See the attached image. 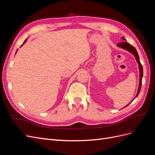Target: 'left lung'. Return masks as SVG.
I'll return each mask as SVG.
<instances>
[{
	"instance_id": "obj_1",
	"label": "left lung",
	"mask_w": 155,
	"mask_h": 155,
	"mask_svg": "<svg viewBox=\"0 0 155 155\" xmlns=\"http://www.w3.org/2000/svg\"><path fill=\"white\" fill-rule=\"evenodd\" d=\"M121 39H122L124 40V41H126V39H125V38L124 37H121ZM117 46H118V47H120V48H121L122 49H125V50L128 51H129L130 53L132 54L134 56V58H135L136 60H137V63H138V68H139V71H140L139 86H138V90L137 94V95H136V96H135V97H134V99H135V98L138 96V94H139V92H140V89H141V87H142V78H143V67H142V66L141 63H140V58H139V56H138L137 51V50H136V48L134 47L133 46L130 45V44L128 43H126V42H121V43H120L117 45ZM130 103H131V102H130ZM130 104H129L127 105H129ZM127 106H125V107H127Z\"/></svg>"
}]
</instances>
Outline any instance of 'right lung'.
Returning a JSON list of instances; mask_svg holds the SVG:
<instances>
[{"instance_id":"right-lung-1","label":"right lung","mask_w":155,"mask_h":155,"mask_svg":"<svg viewBox=\"0 0 155 155\" xmlns=\"http://www.w3.org/2000/svg\"><path fill=\"white\" fill-rule=\"evenodd\" d=\"M26 41H27V39H26V40H25V41H24V43H22V45H21V46H20V47H21V46H22L23 45H24V44H25V43H26ZM17 51H16V53H17ZM16 53H15V54H16Z\"/></svg>"}]
</instances>
